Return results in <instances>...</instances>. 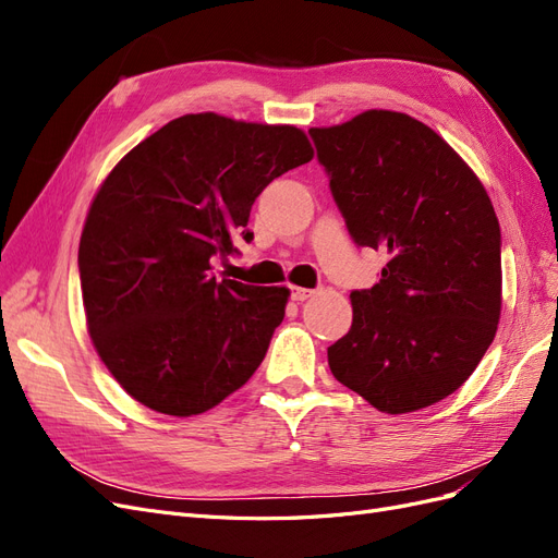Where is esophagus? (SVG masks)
Returning a JSON list of instances; mask_svg holds the SVG:
<instances>
[{
  "label": "esophagus",
  "instance_id": "obj_1",
  "mask_svg": "<svg viewBox=\"0 0 558 558\" xmlns=\"http://www.w3.org/2000/svg\"><path fill=\"white\" fill-rule=\"evenodd\" d=\"M312 295H314L312 289H302V286H291V298H293L295 302H305V300H310Z\"/></svg>",
  "mask_w": 558,
  "mask_h": 558
}]
</instances>
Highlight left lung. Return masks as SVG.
Returning a JSON list of instances; mask_svg holds the SVG:
<instances>
[{
    "instance_id": "8db88e82",
    "label": "left lung",
    "mask_w": 558,
    "mask_h": 558,
    "mask_svg": "<svg viewBox=\"0 0 558 558\" xmlns=\"http://www.w3.org/2000/svg\"><path fill=\"white\" fill-rule=\"evenodd\" d=\"M318 162L359 246L388 263L351 293V330L328 347L335 379L386 414L451 396L500 318V226L482 181L428 125L369 109L312 128Z\"/></svg>"
}]
</instances>
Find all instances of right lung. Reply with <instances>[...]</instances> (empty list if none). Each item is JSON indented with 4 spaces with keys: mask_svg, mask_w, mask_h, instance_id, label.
<instances>
[{
    "mask_svg": "<svg viewBox=\"0 0 558 558\" xmlns=\"http://www.w3.org/2000/svg\"><path fill=\"white\" fill-rule=\"evenodd\" d=\"M314 158L293 125L174 118L118 162L78 244L86 324L113 379L146 408L202 414L263 363L291 291L211 277L238 253L269 181Z\"/></svg>",
    "mask_w": 558,
    "mask_h": 558,
    "instance_id": "add662e5",
    "label": "right lung"
}]
</instances>
